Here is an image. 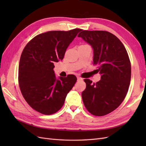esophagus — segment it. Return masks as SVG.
Listing matches in <instances>:
<instances>
[{"instance_id":"1","label":"esophagus","mask_w":146,"mask_h":146,"mask_svg":"<svg viewBox=\"0 0 146 146\" xmlns=\"http://www.w3.org/2000/svg\"><path fill=\"white\" fill-rule=\"evenodd\" d=\"M77 80H78V81H80V80H83V78H82V77H79V76H77Z\"/></svg>"}]
</instances>
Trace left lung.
Here are the masks:
<instances>
[{
  "mask_svg": "<svg viewBox=\"0 0 146 146\" xmlns=\"http://www.w3.org/2000/svg\"><path fill=\"white\" fill-rule=\"evenodd\" d=\"M94 50L93 64L98 66L101 80L92 83L85 79L82 97L92 115L102 116L116 110L124 100L131 79V63L122 42L107 31L83 30L78 35Z\"/></svg>",
  "mask_w": 146,
  "mask_h": 146,
  "instance_id": "1",
  "label": "left lung"
}]
</instances>
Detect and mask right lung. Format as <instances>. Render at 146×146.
I'll return each mask as SVG.
<instances>
[{"mask_svg":"<svg viewBox=\"0 0 146 146\" xmlns=\"http://www.w3.org/2000/svg\"><path fill=\"white\" fill-rule=\"evenodd\" d=\"M80 31L41 33L24 47L19 61V86L25 101L36 111L46 115L58 111L77 82L72 74L56 80L53 69L55 62L63 59L68 47Z\"/></svg>","mask_w":146,"mask_h":146,"instance_id":"right-lung-1","label":"right lung"}]
</instances>
